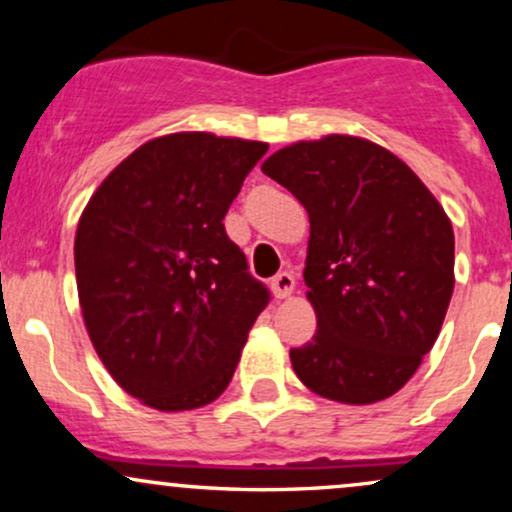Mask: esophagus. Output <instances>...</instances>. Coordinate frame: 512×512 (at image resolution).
Here are the masks:
<instances>
[{
  "instance_id": "1",
  "label": "esophagus",
  "mask_w": 512,
  "mask_h": 512,
  "mask_svg": "<svg viewBox=\"0 0 512 512\" xmlns=\"http://www.w3.org/2000/svg\"><path fill=\"white\" fill-rule=\"evenodd\" d=\"M293 286H296V279H293L291 272H279L272 279V293L274 298H286L293 293Z\"/></svg>"
}]
</instances>
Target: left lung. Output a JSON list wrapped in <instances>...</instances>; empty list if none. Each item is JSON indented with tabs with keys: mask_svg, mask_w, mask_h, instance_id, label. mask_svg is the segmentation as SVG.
<instances>
[{
	"mask_svg": "<svg viewBox=\"0 0 512 512\" xmlns=\"http://www.w3.org/2000/svg\"><path fill=\"white\" fill-rule=\"evenodd\" d=\"M262 173L308 211L303 279L317 330L291 366L315 395L373 404L395 395L436 344L455 236L407 163L368 139L330 134L279 149Z\"/></svg>",
	"mask_w": 512,
	"mask_h": 512,
	"instance_id": "1",
	"label": "left lung"
}]
</instances>
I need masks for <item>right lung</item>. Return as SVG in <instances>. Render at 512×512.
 <instances>
[{
    "label": "right lung",
    "mask_w": 512,
    "mask_h": 512,
    "mask_svg": "<svg viewBox=\"0 0 512 512\" xmlns=\"http://www.w3.org/2000/svg\"><path fill=\"white\" fill-rule=\"evenodd\" d=\"M264 154V142L166 134L129 154L81 214L74 264L88 337L146 407L214 402L267 308V286L223 228Z\"/></svg>",
    "instance_id": "1"
}]
</instances>
